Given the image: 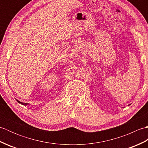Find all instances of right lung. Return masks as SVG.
<instances>
[{
	"label": "right lung",
	"mask_w": 148,
	"mask_h": 148,
	"mask_svg": "<svg viewBox=\"0 0 148 148\" xmlns=\"http://www.w3.org/2000/svg\"><path fill=\"white\" fill-rule=\"evenodd\" d=\"M18 101V103H21V104H23V105H27V103H23V102H20V101H18V100H17Z\"/></svg>",
	"instance_id": "obj_1"
}]
</instances>
